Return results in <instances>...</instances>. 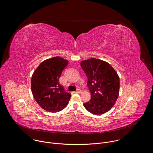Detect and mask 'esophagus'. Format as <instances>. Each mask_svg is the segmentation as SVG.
<instances>
[{
  "instance_id": "esophagus-1",
  "label": "esophagus",
  "mask_w": 153,
  "mask_h": 153,
  "mask_svg": "<svg viewBox=\"0 0 153 153\" xmlns=\"http://www.w3.org/2000/svg\"><path fill=\"white\" fill-rule=\"evenodd\" d=\"M81 91H82L81 90H80V89H77L75 93H81Z\"/></svg>"
}]
</instances>
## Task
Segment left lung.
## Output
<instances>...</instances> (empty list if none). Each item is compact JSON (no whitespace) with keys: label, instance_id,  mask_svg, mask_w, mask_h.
Segmentation results:
<instances>
[{"label":"left lung","instance_id":"1","mask_svg":"<svg viewBox=\"0 0 153 153\" xmlns=\"http://www.w3.org/2000/svg\"><path fill=\"white\" fill-rule=\"evenodd\" d=\"M88 81L91 99L83 104L85 108L95 115L103 114L114 105L120 91V78L108 63L97 59L81 62Z\"/></svg>","mask_w":153,"mask_h":153}]
</instances>
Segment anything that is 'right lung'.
<instances>
[{
	"mask_svg": "<svg viewBox=\"0 0 153 153\" xmlns=\"http://www.w3.org/2000/svg\"><path fill=\"white\" fill-rule=\"evenodd\" d=\"M68 61L55 57L42 62L32 76L31 88L38 105L44 110L56 112L68 104L71 94L59 83V78Z\"/></svg>",
	"mask_w": 153,
	"mask_h": 153,
	"instance_id": "right-lung-1",
	"label": "right lung"
}]
</instances>
